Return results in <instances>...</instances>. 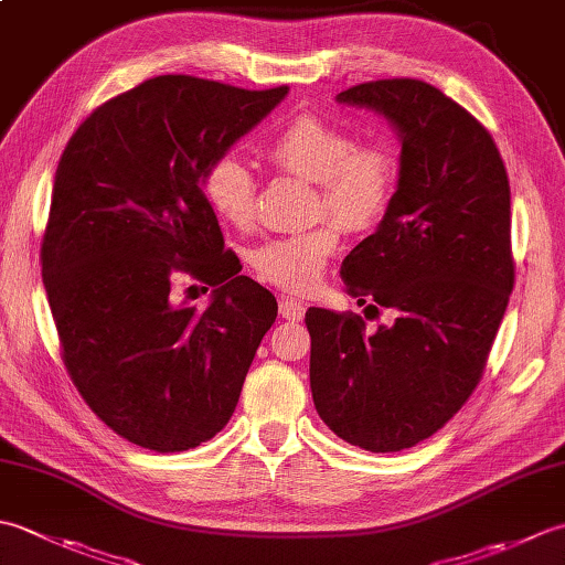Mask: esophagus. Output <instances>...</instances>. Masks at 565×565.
Wrapping results in <instances>:
<instances>
[{
	"instance_id": "34e87169",
	"label": "esophagus",
	"mask_w": 565,
	"mask_h": 565,
	"mask_svg": "<svg viewBox=\"0 0 565 565\" xmlns=\"http://www.w3.org/2000/svg\"><path fill=\"white\" fill-rule=\"evenodd\" d=\"M303 313H306L303 301H296V298L281 296V301H279V316H281L284 320L298 322V320H303Z\"/></svg>"
}]
</instances>
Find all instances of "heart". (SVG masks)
Returning <instances> with one entry per match:
<instances>
[{
    "mask_svg": "<svg viewBox=\"0 0 565 565\" xmlns=\"http://www.w3.org/2000/svg\"><path fill=\"white\" fill-rule=\"evenodd\" d=\"M264 158L284 174L313 182V215L328 220L303 233L267 239L252 252L257 276L284 291L316 289L344 231H369L398 189L401 158L383 136L352 140L344 126L316 114H298L269 138ZM203 196L221 221L249 227L255 221L257 179L235 158L213 160L203 172Z\"/></svg>",
    "mask_w": 565,
    "mask_h": 565,
    "instance_id": "1",
    "label": "heart"
}]
</instances>
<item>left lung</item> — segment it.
Here are the masks:
<instances>
[{"label": "left lung", "instance_id": "left-lung-1", "mask_svg": "<svg viewBox=\"0 0 565 565\" xmlns=\"http://www.w3.org/2000/svg\"><path fill=\"white\" fill-rule=\"evenodd\" d=\"M338 102L383 114L403 142L391 209L340 271L359 306L395 320L369 332L362 316L308 308L310 391L340 439L401 451L483 376L514 284L510 182L488 128L423 79L364 82Z\"/></svg>", "mask_w": 565, "mask_h": 565}]
</instances>
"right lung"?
Here are the masks:
<instances>
[{"label": "right lung", "instance_id": "1", "mask_svg": "<svg viewBox=\"0 0 565 565\" xmlns=\"http://www.w3.org/2000/svg\"><path fill=\"white\" fill-rule=\"evenodd\" d=\"M286 94L152 77L97 106L57 162L41 267L60 352L84 403L142 449L218 435L274 326L276 298L239 274L201 186ZM177 270L214 286L206 309L171 301Z\"/></svg>", "mask_w": 565, "mask_h": 565}]
</instances>
